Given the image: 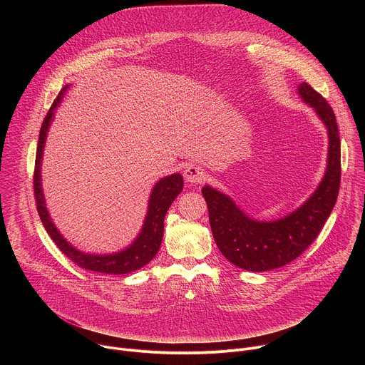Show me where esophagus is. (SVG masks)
<instances>
[{
    "label": "esophagus",
    "instance_id": "1",
    "mask_svg": "<svg viewBox=\"0 0 365 365\" xmlns=\"http://www.w3.org/2000/svg\"><path fill=\"white\" fill-rule=\"evenodd\" d=\"M183 176H185L186 182H189V183H199V182H202V180L205 179L206 175H205V172H203L202 168L192 165V166H189V168L185 169Z\"/></svg>",
    "mask_w": 365,
    "mask_h": 365
}]
</instances>
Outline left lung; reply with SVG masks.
I'll return each mask as SVG.
<instances>
[{
    "label": "left lung",
    "mask_w": 365,
    "mask_h": 365,
    "mask_svg": "<svg viewBox=\"0 0 365 365\" xmlns=\"http://www.w3.org/2000/svg\"><path fill=\"white\" fill-rule=\"evenodd\" d=\"M297 91L324 121L329 138L327 172L312 196L287 217L262 222L247 217L222 192L211 186L202 187L212 235L220 251L234 266L248 272H267L293 262L315 241L338 197L341 141L334 110L309 83H300Z\"/></svg>",
    "instance_id": "obj_1"
}]
</instances>
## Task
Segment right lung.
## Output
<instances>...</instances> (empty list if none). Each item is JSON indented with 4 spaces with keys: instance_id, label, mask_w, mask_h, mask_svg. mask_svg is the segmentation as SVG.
<instances>
[{
    "instance_id": "obj_1",
    "label": "right lung",
    "mask_w": 365,
    "mask_h": 365,
    "mask_svg": "<svg viewBox=\"0 0 365 365\" xmlns=\"http://www.w3.org/2000/svg\"><path fill=\"white\" fill-rule=\"evenodd\" d=\"M69 85H66L58 95V98L51 103L48 113L46 114L40 134H38V143H37V151H36V163H34V197L37 205V212L38 217L50 235L53 242L59 247V250L71 258L75 264L85 270L103 273V274H127L131 272H135L145 264H148L153 257L158 254L162 240H163V230H165V217L166 212L170 207L172 202L178 197V195L183 190V179L179 173L166 176L160 179L158 183L154 185L150 200H148V210L147 215L141 228V232L134 240L131 245H128L125 250H121L114 254H88L76 250L72 247L59 232V230L55 227L53 221H51L44 196L41 189V158H43V150H44V141L46 135L50 127L51 120L55 117V110L61 103L63 93L68 91Z\"/></svg>"
}]
</instances>
